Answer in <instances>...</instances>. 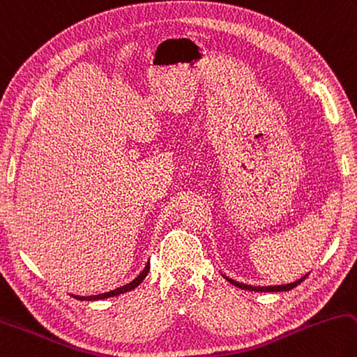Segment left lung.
I'll use <instances>...</instances> for the list:
<instances>
[{
    "label": "left lung",
    "mask_w": 357,
    "mask_h": 357,
    "mask_svg": "<svg viewBox=\"0 0 357 357\" xmlns=\"http://www.w3.org/2000/svg\"><path fill=\"white\" fill-rule=\"evenodd\" d=\"M225 276V275H223ZM307 276V275H306ZM306 276H303L301 280H298L295 282H290V284H284V286H268V287H256V286H248V284H242V282H237L234 280H231V278L225 276L226 281H229L231 284H234L238 289H243V290H251V291H287L291 290L294 287H296L298 284H301L304 280H306Z\"/></svg>",
    "instance_id": "8db88e82"
}]
</instances>
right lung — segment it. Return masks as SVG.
Returning <instances> with one entry per match:
<instances>
[{
	"label": "right lung",
	"instance_id": "add662e5",
	"mask_svg": "<svg viewBox=\"0 0 357 357\" xmlns=\"http://www.w3.org/2000/svg\"><path fill=\"white\" fill-rule=\"evenodd\" d=\"M148 271H150V262H148L145 265V268L142 273L135 278V280H132L131 282L125 284V286H121L119 289H114L111 291H105V294H100V295H90V296H79V295H71L73 298H76V300H81V301H95V300H105V298H111V296H116V295H121V294H126V291L132 290L139 286V284L145 280Z\"/></svg>",
	"mask_w": 357,
	"mask_h": 357
}]
</instances>
